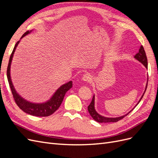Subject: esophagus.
<instances>
[{
	"label": "esophagus",
	"instance_id": "obj_1",
	"mask_svg": "<svg viewBox=\"0 0 158 158\" xmlns=\"http://www.w3.org/2000/svg\"><path fill=\"white\" fill-rule=\"evenodd\" d=\"M91 80H92L91 79V76L88 74H84L82 77V80L83 82H90Z\"/></svg>",
	"mask_w": 158,
	"mask_h": 158
}]
</instances>
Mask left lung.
<instances>
[{"label":"left lung","mask_w":158,"mask_h":158,"mask_svg":"<svg viewBox=\"0 0 158 158\" xmlns=\"http://www.w3.org/2000/svg\"><path fill=\"white\" fill-rule=\"evenodd\" d=\"M134 57H135V59H136L137 60L139 61L140 63H141L143 65H144L146 69H148L147 57H146V55L144 49V47H143L142 45L140 46L139 51H138V52L137 54H136V55ZM148 78H147V83H146V88H145V90H144V93H143L140 99H139L138 102L136 103V106L134 107V108H132V110H131V111H129L128 113H127V114H124V115L121 116V117H104V116L101 115V114H99L96 111V110H95V95L94 94L92 101L89 105V106L88 107V112H89V114L91 116H92V117L94 119L95 121H97L98 123H114V122L118 121L119 120H121V119L123 118L124 117H126L127 114L130 113L132 111V110L136 107L137 105L140 103L142 98H143V96H144V94L146 90L147 85H148Z\"/></svg>","instance_id":"obj_1"}]
</instances>
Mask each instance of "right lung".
Here are the masks:
<instances>
[{"mask_svg": "<svg viewBox=\"0 0 158 158\" xmlns=\"http://www.w3.org/2000/svg\"><path fill=\"white\" fill-rule=\"evenodd\" d=\"M33 30L26 31L24 34L22 36L20 40L16 43L15 46H14V49L10 57V59H9V63L7 68V78L9 85H10L12 95L14 96V99L15 100L18 106L20 107L23 111H24L25 113L31 114V115L33 116L47 117L51 115V114L55 112L56 110L59 109L62 102L63 101V99L66 93L73 87V82H72V81H69L67 83H65L62 85L61 86H60L55 91V92L52 95V96L48 100L41 103H34L28 101V100L22 97L21 95L17 92V91L16 90L15 88H14V85L12 83L10 75V68L12 59L14 55V52H15L18 44H20L21 40L27 35L30 34L33 31Z\"/></svg>", "mask_w": 158, "mask_h": 158, "instance_id": "right-lung-1", "label": "right lung"}]
</instances>
